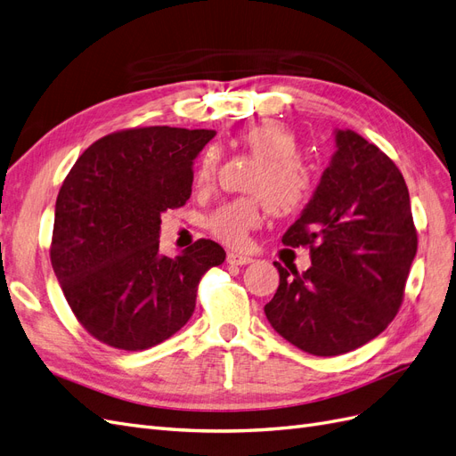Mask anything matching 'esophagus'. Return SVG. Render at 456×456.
Wrapping results in <instances>:
<instances>
[{
	"mask_svg": "<svg viewBox=\"0 0 456 456\" xmlns=\"http://www.w3.org/2000/svg\"><path fill=\"white\" fill-rule=\"evenodd\" d=\"M226 260H228V265H232V266H245V265H251V262H253L251 256H245V255L233 253V251L228 253Z\"/></svg>",
	"mask_w": 456,
	"mask_h": 456,
	"instance_id": "esophagus-1",
	"label": "esophagus"
}]
</instances>
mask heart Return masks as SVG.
Returning a JSON list of instances; mask_svg holds the SVG:
<instances>
[{"label": "heart", "mask_w": 456, "mask_h": 456, "mask_svg": "<svg viewBox=\"0 0 456 456\" xmlns=\"http://www.w3.org/2000/svg\"><path fill=\"white\" fill-rule=\"evenodd\" d=\"M238 142L258 159V169L249 183V191L258 198L226 201L207 216V228L228 245H241L247 232L260 224V198L272 215L289 216L310 201L315 188L314 171L298 158L300 144L297 134L281 121L266 119L255 123L238 134ZM215 171L216 151L207 148L196 165L194 188H209Z\"/></svg>", "instance_id": "1"}]
</instances>
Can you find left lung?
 I'll return each instance as SVG.
<instances>
[{
  "instance_id": "left-lung-1",
  "label": "left lung",
  "mask_w": 456,
  "mask_h": 456,
  "mask_svg": "<svg viewBox=\"0 0 456 456\" xmlns=\"http://www.w3.org/2000/svg\"><path fill=\"white\" fill-rule=\"evenodd\" d=\"M283 245L310 247L312 266L285 270L265 306L270 325L312 355H340L379 337L402 306L417 255L409 190L395 163L350 129Z\"/></svg>"
}]
</instances>
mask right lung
<instances>
[{
	"label": "right lung",
	"mask_w": 456,
	"mask_h": 456,
	"mask_svg": "<svg viewBox=\"0 0 456 456\" xmlns=\"http://www.w3.org/2000/svg\"><path fill=\"white\" fill-rule=\"evenodd\" d=\"M216 133L167 126L93 142L64 178L51 265L77 322L96 340L139 352L173 337L194 314L201 275L226 253L198 240L159 253L161 213L191 194V165Z\"/></svg>",
	"instance_id": "obj_1"
}]
</instances>
